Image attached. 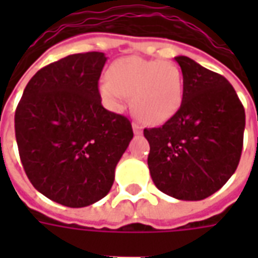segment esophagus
I'll use <instances>...</instances> for the list:
<instances>
[{
    "instance_id": "obj_1",
    "label": "esophagus",
    "mask_w": 258,
    "mask_h": 258,
    "mask_svg": "<svg viewBox=\"0 0 258 258\" xmlns=\"http://www.w3.org/2000/svg\"><path fill=\"white\" fill-rule=\"evenodd\" d=\"M133 130H134V134H142V127L138 123H133Z\"/></svg>"
}]
</instances>
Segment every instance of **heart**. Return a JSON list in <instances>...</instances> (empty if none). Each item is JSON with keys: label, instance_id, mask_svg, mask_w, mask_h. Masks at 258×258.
Masks as SVG:
<instances>
[{"label": "heart", "instance_id": "heart-1", "mask_svg": "<svg viewBox=\"0 0 258 258\" xmlns=\"http://www.w3.org/2000/svg\"><path fill=\"white\" fill-rule=\"evenodd\" d=\"M102 102L113 112L123 110L131 96V109L146 124H163L178 112L184 80L175 63L125 56L109 69V79L98 84Z\"/></svg>", "mask_w": 258, "mask_h": 258}]
</instances>
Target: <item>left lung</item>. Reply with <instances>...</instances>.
<instances>
[{"label": "left lung", "instance_id": "obj_1", "mask_svg": "<svg viewBox=\"0 0 258 258\" xmlns=\"http://www.w3.org/2000/svg\"><path fill=\"white\" fill-rule=\"evenodd\" d=\"M184 95L178 112L162 127L145 128L151 177L163 194L202 200L224 186L238 167L244 109L224 76L188 56H175Z\"/></svg>", "mask_w": 258, "mask_h": 258}]
</instances>
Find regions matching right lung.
<instances>
[{
    "label": "right lung",
    "instance_id": "obj_1",
    "mask_svg": "<svg viewBox=\"0 0 258 258\" xmlns=\"http://www.w3.org/2000/svg\"><path fill=\"white\" fill-rule=\"evenodd\" d=\"M103 52L69 55L40 69L15 112L26 175L48 199L85 207L105 198L134 133L127 117L102 106Z\"/></svg>",
    "mask_w": 258,
    "mask_h": 258
}]
</instances>
